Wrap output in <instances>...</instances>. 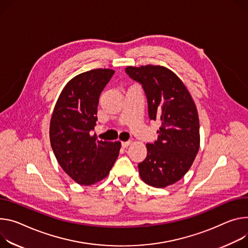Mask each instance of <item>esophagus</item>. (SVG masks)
I'll return each instance as SVG.
<instances>
[{"mask_svg": "<svg viewBox=\"0 0 248 248\" xmlns=\"http://www.w3.org/2000/svg\"><path fill=\"white\" fill-rule=\"evenodd\" d=\"M130 143H131V141H123V142H122V146H123L124 148H126L128 145H130Z\"/></svg>", "mask_w": 248, "mask_h": 248, "instance_id": "34e87169", "label": "esophagus"}]
</instances>
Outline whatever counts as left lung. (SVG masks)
Here are the masks:
<instances>
[{"mask_svg": "<svg viewBox=\"0 0 248 248\" xmlns=\"http://www.w3.org/2000/svg\"><path fill=\"white\" fill-rule=\"evenodd\" d=\"M125 72L142 85L150 120L161 123L158 140L146 144L147 156L139 164L140 178L149 186L165 188L188 172L199 151L196 105L181 79L164 66H128Z\"/></svg>", "mask_w": 248, "mask_h": 248, "instance_id": "obj_1", "label": "left lung"}]
</instances>
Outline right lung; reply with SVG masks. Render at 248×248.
Here are the masks:
<instances>
[{"label": "right lung", "mask_w": 248, "mask_h": 248, "mask_svg": "<svg viewBox=\"0 0 248 248\" xmlns=\"http://www.w3.org/2000/svg\"><path fill=\"white\" fill-rule=\"evenodd\" d=\"M114 73L98 68L75 76L63 88L52 112V150L64 172L80 185L105 179L120 153V141L97 140L96 134L91 136L100 95Z\"/></svg>", "instance_id": "add662e5"}]
</instances>
